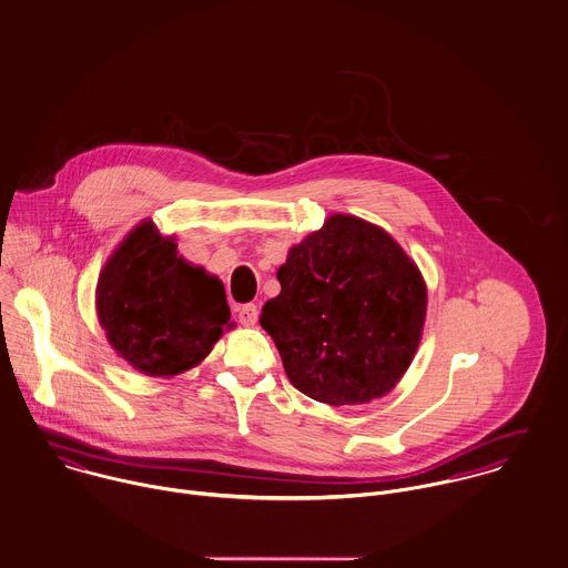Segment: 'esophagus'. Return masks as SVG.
I'll use <instances>...</instances> for the list:
<instances>
[{"mask_svg": "<svg viewBox=\"0 0 568 568\" xmlns=\"http://www.w3.org/2000/svg\"><path fill=\"white\" fill-rule=\"evenodd\" d=\"M257 306L255 304H244L239 308V320H241V324L246 325V327H251V325H255L257 322Z\"/></svg>", "mask_w": 568, "mask_h": 568, "instance_id": "1", "label": "esophagus"}]
</instances>
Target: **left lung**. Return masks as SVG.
Listing matches in <instances>:
<instances>
[{
  "instance_id": "1",
  "label": "left lung",
  "mask_w": 568,
  "mask_h": 568,
  "mask_svg": "<svg viewBox=\"0 0 568 568\" xmlns=\"http://www.w3.org/2000/svg\"><path fill=\"white\" fill-rule=\"evenodd\" d=\"M280 295L262 308L295 389L325 405H365L405 376L422 338L426 284L385 230L332 214L291 246Z\"/></svg>"
}]
</instances>
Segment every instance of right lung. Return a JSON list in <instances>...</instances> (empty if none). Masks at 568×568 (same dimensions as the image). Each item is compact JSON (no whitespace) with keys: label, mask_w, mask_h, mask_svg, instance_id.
<instances>
[{"label":"right lung","mask_w":568,"mask_h":568,"mask_svg":"<svg viewBox=\"0 0 568 568\" xmlns=\"http://www.w3.org/2000/svg\"><path fill=\"white\" fill-rule=\"evenodd\" d=\"M95 311L111 347L146 376L199 365L230 324L225 286L176 255L174 236L142 221L106 260Z\"/></svg>","instance_id":"1"}]
</instances>
